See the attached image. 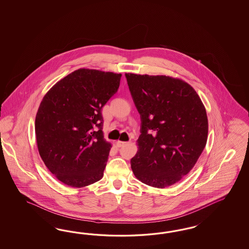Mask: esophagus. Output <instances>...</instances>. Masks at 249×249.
<instances>
[{
	"mask_svg": "<svg viewBox=\"0 0 249 249\" xmlns=\"http://www.w3.org/2000/svg\"><path fill=\"white\" fill-rule=\"evenodd\" d=\"M127 144V142H121V141H118L117 142V146L118 147H123L124 145H126Z\"/></svg>",
	"mask_w": 249,
	"mask_h": 249,
	"instance_id": "esophagus-1",
	"label": "esophagus"
}]
</instances>
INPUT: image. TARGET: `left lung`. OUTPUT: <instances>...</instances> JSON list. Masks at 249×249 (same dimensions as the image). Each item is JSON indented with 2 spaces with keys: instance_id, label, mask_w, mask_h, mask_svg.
Instances as JSON below:
<instances>
[{
  "instance_id": "1",
  "label": "left lung",
  "mask_w": 249,
  "mask_h": 249,
  "mask_svg": "<svg viewBox=\"0 0 249 249\" xmlns=\"http://www.w3.org/2000/svg\"><path fill=\"white\" fill-rule=\"evenodd\" d=\"M141 116L139 151L130 160L136 177L165 188L188 174L207 142L208 120L196 91L166 75L125 74Z\"/></svg>"
}]
</instances>
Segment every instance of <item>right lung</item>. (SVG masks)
Segmentation results:
<instances>
[{
	"instance_id": "right-lung-1",
	"label": "right lung",
	"mask_w": 249,
	"mask_h": 249,
	"mask_svg": "<svg viewBox=\"0 0 249 249\" xmlns=\"http://www.w3.org/2000/svg\"><path fill=\"white\" fill-rule=\"evenodd\" d=\"M121 74L78 69L53 85L36 117L38 151L63 183L88 186L103 177L111 144L102 132V107L116 94Z\"/></svg>"
}]
</instances>
